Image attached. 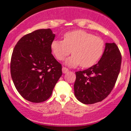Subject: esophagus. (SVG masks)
I'll return each mask as SVG.
<instances>
[{
    "label": "esophagus",
    "instance_id": "34e87169",
    "mask_svg": "<svg viewBox=\"0 0 131 131\" xmlns=\"http://www.w3.org/2000/svg\"><path fill=\"white\" fill-rule=\"evenodd\" d=\"M68 71H69V69L67 68H65V67H63V68H62V72H63V73H66Z\"/></svg>",
    "mask_w": 131,
    "mask_h": 131
}]
</instances>
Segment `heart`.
<instances>
[{"label": "heart", "instance_id": "heart-1", "mask_svg": "<svg viewBox=\"0 0 131 131\" xmlns=\"http://www.w3.org/2000/svg\"><path fill=\"white\" fill-rule=\"evenodd\" d=\"M63 40H53L50 48L56 58L60 61L64 60L71 52L73 55L66 60V64L70 66L81 65L84 68L93 66L104 51V40L84 30L68 31L63 35Z\"/></svg>", "mask_w": 131, "mask_h": 131}]
</instances>
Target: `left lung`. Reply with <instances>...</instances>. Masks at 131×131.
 Here are the masks:
<instances>
[{
  "label": "left lung",
  "instance_id": "1",
  "mask_svg": "<svg viewBox=\"0 0 131 131\" xmlns=\"http://www.w3.org/2000/svg\"><path fill=\"white\" fill-rule=\"evenodd\" d=\"M121 54L116 44L106 43L98 63L75 72V96L84 104L102 101L112 92L119 73Z\"/></svg>",
  "mask_w": 131,
  "mask_h": 131
}]
</instances>
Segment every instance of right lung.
<instances>
[{
	"label": "right lung",
	"instance_id": "1",
	"mask_svg": "<svg viewBox=\"0 0 131 131\" xmlns=\"http://www.w3.org/2000/svg\"><path fill=\"white\" fill-rule=\"evenodd\" d=\"M54 37L50 29L36 30L21 38L14 48L12 79L20 95L31 102L48 100L62 75V65L51 53Z\"/></svg>",
	"mask_w": 131,
	"mask_h": 131
}]
</instances>
